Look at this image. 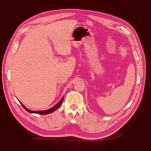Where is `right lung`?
Masks as SVG:
<instances>
[{"instance_id": "right-lung-1", "label": "right lung", "mask_w": 151, "mask_h": 151, "mask_svg": "<svg viewBox=\"0 0 151 151\" xmlns=\"http://www.w3.org/2000/svg\"><path fill=\"white\" fill-rule=\"evenodd\" d=\"M63 98H62V99L60 100V101H59L56 105H55V106L53 107V108H52L51 109H48V110H46V111H31V110H29V109H28V108H26L23 104H22V103H21V104H22V106H23V108L26 109V110L28 111V112H29V113H37V114H40V115H47V114H49V113H52V112H53L54 111H55L56 109L60 106V104H62V101H63Z\"/></svg>"}]
</instances>
